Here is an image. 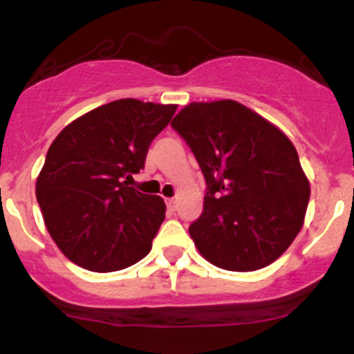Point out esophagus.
I'll return each instance as SVG.
<instances>
[{
	"label": "esophagus",
	"instance_id": "obj_1",
	"mask_svg": "<svg viewBox=\"0 0 354 354\" xmlns=\"http://www.w3.org/2000/svg\"><path fill=\"white\" fill-rule=\"evenodd\" d=\"M166 205H167V208H169L171 212H174L178 208V202L174 198H167L166 200Z\"/></svg>",
	"mask_w": 354,
	"mask_h": 354
}]
</instances>
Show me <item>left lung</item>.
Instances as JSON below:
<instances>
[{"instance_id":"1","label":"left lung","mask_w":354,"mask_h":354,"mask_svg":"<svg viewBox=\"0 0 354 354\" xmlns=\"http://www.w3.org/2000/svg\"><path fill=\"white\" fill-rule=\"evenodd\" d=\"M192 149L207 193L189 236L229 271L280 258L304 224L310 188L288 137L232 100L189 103L171 122Z\"/></svg>"}]
</instances>
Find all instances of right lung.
<instances>
[{
	"mask_svg": "<svg viewBox=\"0 0 354 354\" xmlns=\"http://www.w3.org/2000/svg\"><path fill=\"white\" fill-rule=\"evenodd\" d=\"M176 105L117 100L62 130L37 178V202L64 256L84 270L110 273L147 256L165 221L161 196L129 187L149 146Z\"/></svg>",
	"mask_w": 354,
	"mask_h": 354,
	"instance_id": "obj_1",
	"label": "right lung"
}]
</instances>
